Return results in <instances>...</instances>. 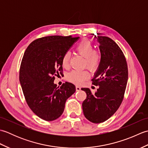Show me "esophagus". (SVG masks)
<instances>
[{
  "mask_svg": "<svg viewBox=\"0 0 148 148\" xmlns=\"http://www.w3.org/2000/svg\"><path fill=\"white\" fill-rule=\"evenodd\" d=\"M76 92H79V91L81 90V88L78 86H76Z\"/></svg>",
  "mask_w": 148,
  "mask_h": 148,
  "instance_id": "34e87169",
  "label": "esophagus"
}]
</instances>
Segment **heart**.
<instances>
[{"mask_svg":"<svg viewBox=\"0 0 148 148\" xmlns=\"http://www.w3.org/2000/svg\"><path fill=\"white\" fill-rule=\"evenodd\" d=\"M76 50L78 54L84 58V66H86L91 71L95 72L99 69L101 62L100 53L95 50L94 46L90 40L84 39L77 45ZM71 59V53L67 51L65 53L62 59V64L67 67ZM90 77L87 71H72L67 75V79L71 83L79 85L86 81Z\"/></svg>","mask_w":148,"mask_h":148,"instance_id":"b5f03b06","label":"heart"}]
</instances>
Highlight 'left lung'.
I'll return each instance as SVG.
<instances>
[{
  "instance_id": "1",
  "label": "left lung",
  "mask_w": 148,
  "mask_h": 148,
  "mask_svg": "<svg viewBox=\"0 0 148 148\" xmlns=\"http://www.w3.org/2000/svg\"><path fill=\"white\" fill-rule=\"evenodd\" d=\"M95 37L99 43L101 62L92 81L99 87L95 93L88 88H81L87 95L82 107L87 119L100 123L114 114L121 105L128 81V67L123 53L114 40L98 34Z\"/></svg>"
}]
</instances>
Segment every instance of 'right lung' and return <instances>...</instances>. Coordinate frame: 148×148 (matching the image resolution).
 Instances as JSON below:
<instances>
[{"label": "right lung", "mask_w": 148, "mask_h": 148, "mask_svg": "<svg viewBox=\"0 0 148 148\" xmlns=\"http://www.w3.org/2000/svg\"><path fill=\"white\" fill-rule=\"evenodd\" d=\"M79 37L52 36L31 42L24 53L20 69V82L28 106L46 121L58 118L66 100L76 92L72 83L59 88L55 76L62 70V59Z\"/></svg>", "instance_id": "1"}]
</instances>
